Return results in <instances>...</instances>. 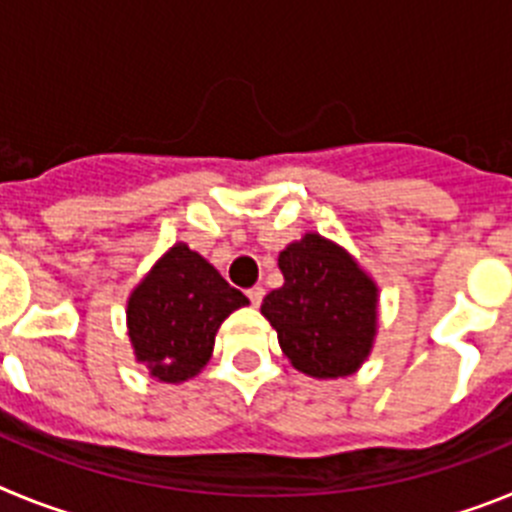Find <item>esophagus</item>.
Instances as JSON below:
<instances>
[{
	"instance_id": "esophagus-1",
	"label": "esophagus",
	"mask_w": 512,
	"mask_h": 512,
	"mask_svg": "<svg viewBox=\"0 0 512 512\" xmlns=\"http://www.w3.org/2000/svg\"><path fill=\"white\" fill-rule=\"evenodd\" d=\"M246 295H248V300H251V305L259 307V305H261V300H264V287H259V284H256V287L248 289Z\"/></svg>"
}]
</instances>
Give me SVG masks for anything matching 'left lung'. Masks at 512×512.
<instances>
[{"instance_id": "1", "label": "left lung", "mask_w": 512, "mask_h": 512, "mask_svg": "<svg viewBox=\"0 0 512 512\" xmlns=\"http://www.w3.org/2000/svg\"><path fill=\"white\" fill-rule=\"evenodd\" d=\"M284 284L264 297L261 315L297 372L318 379L354 374L377 336L374 279L338 243L305 233L279 253Z\"/></svg>"}]
</instances>
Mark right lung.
<instances>
[{"mask_svg": "<svg viewBox=\"0 0 512 512\" xmlns=\"http://www.w3.org/2000/svg\"><path fill=\"white\" fill-rule=\"evenodd\" d=\"M243 305L248 297L230 287L210 261L187 243H176L128 297L135 361L158 382H187L210 361L217 328Z\"/></svg>", "mask_w": 512, "mask_h": 512, "instance_id": "right-lung-1", "label": "right lung"}]
</instances>
